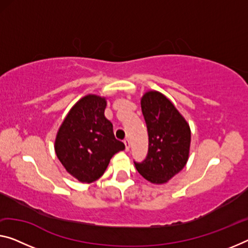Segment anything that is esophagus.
I'll return each instance as SVG.
<instances>
[{
	"label": "esophagus",
	"instance_id": "1",
	"mask_svg": "<svg viewBox=\"0 0 248 248\" xmlns=\"http://www.w3.org/2000/svg\"><path fill=\"white\" fill-rule=\"evenodd\" d=\"M124 144H125V151H128L129 150V140L127 139L124 140Z\"/></svg>",
	"mask_w": 248,
	"mask_h": 248
}]
</instances>
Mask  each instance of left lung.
<instances>
[{
  "label": "left lung",
  "mask_w": 248,
  "mask_h": 248,
  "mask_svg": "<svg viewBox=\"0 0 248 248\" xmlns=\"http://www.w3.org/2000/svg\"><path fill=\"white\" fill-rule=\"evenodd\" d=\"M140 108L148 132V153L145 161L135 163V167L152 184H165L188 161L189 124L173 103L157 91L144 93Z\"/></svg>",
  "instance_id": "obj_1"
}]
</instances>
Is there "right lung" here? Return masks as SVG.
<instances>
[{
    "instance_id": "right-lung-1",
    "label": "right lung",
    "mask_w": 248,
    "mask_h": 248,
    "mask_svg": "<svg viewBox=\"0 0 248 248\" xmlns=\"http://www.w3.org/2000/svg\"><path fill=\"white\" fill-rule=\"evenodd\" d=\"M106 104V97L85 95L72 106L56 133V156L66 172L82 183L98 180L113 156L125 150L104 115Z\"/></svg>"
}]
</instances>
